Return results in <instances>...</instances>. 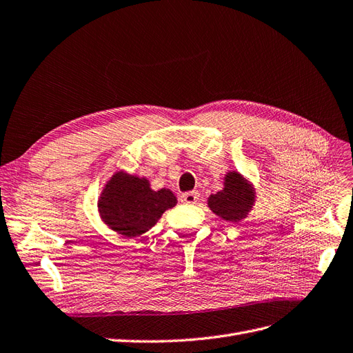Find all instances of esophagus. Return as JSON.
<instances>
[{
	"mask_svg": "<svg viewBox=\"0 0 353 353\" xmlns=\"http://www.w3.org/2000/svg\"><path fill=\"white\" fill-rule=\"evenodd\" d=\"M199 197H200V194L197 193V191H190V193H184L183 196H181V201L185 203V205H196V203L199 201Z\"/></svg>",
	"mask_w": 353,
	"mask_h": 353,
	"instance_id": "34e87169",
	"label": "esophagus"
}]
</instances>
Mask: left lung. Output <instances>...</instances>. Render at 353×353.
I'll return each instance as SVG.
<instances>
[{"label": "left lung", "instance_id": "8db88e82", "mask_svg": "<svg viewBox=\"0 0 353 353\" xmlns=\"http://www.w3.org/2000/svg\"><path fill=\"white\" fill-rule=\"evenodd\" d=\"M254 203L253 187L239 172H230L223 181V190L212 194L208 205L223 221L239 222L245 218Z\"/></svg>", "mask_w": 353, "mask_h": 353}]
</instances>
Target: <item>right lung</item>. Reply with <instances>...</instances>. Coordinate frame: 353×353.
Here are the masks:
<instances>
[{
    "label": "right lung",
    "mask_w": 353,
    "mask_h": 353,
    "mask_svg": "<svg viewBox=\"0 0 353 353\" xmlns=\"http://www.w3.org/2000/svg\"><path fill=\"white\" fill-rule=\"evenodd\" d=\"M176 205L172 191H153L145 178L116 172L99 199L104 223L125 237H138L150 230L163 212Z\"/></svg>",
    "instance_id": "1"
}]
</instances>
